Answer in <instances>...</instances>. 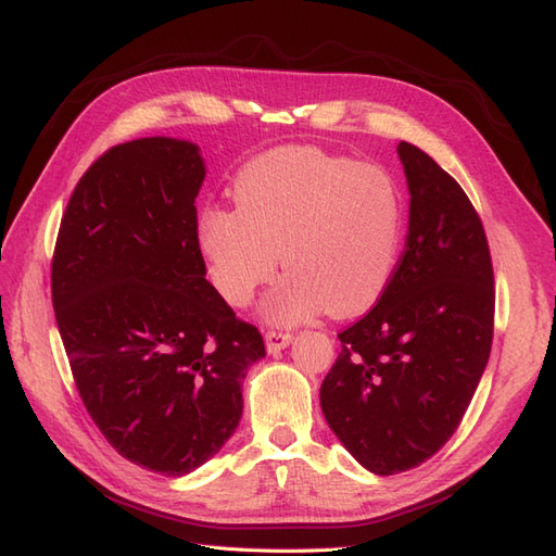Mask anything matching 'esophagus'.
<instances>
[{
  "mask_svg": "<svg viewBox=\"0 0 556 556\" xmlns=\"http://www.w3.org/2000/svg\"><path fill=\"white\" fill-rule=\"evenodd\" d=\"M291 339H293V334H291V332L267 330V332H265V346H267V351H270V353H277V351H281V349L289 346V344H291Z\"/></svg>",
  "mask_w": 556,
  "mask_h": 556,
  "instance_id": "obj_1",
  "label": "esophagus"
}]
</instances>
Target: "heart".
<instances>
[{"label":"heart","mask_w":556,"mask_h":556,"mask_svg":"<svg viewBox=\"0 0 556 556\" xmlns=\"http://www.w3.org/2000/svg\"><path fill=\"white\" fill-rule=\"evenodd\" d=\"M236 210L201 214L199 244L214 289L236 307L286 273L265 300L273 324L326 309L351 316L379 300L397 265L404 199L388 170L318 148L254 156L236 177Z\"/></svg>","instance_id":"1"}]
</instances>
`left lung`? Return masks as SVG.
I'll return each mask as SVG.
<instances>
[{
  "label": "left lung",
  "mask_w": 556,
  "mask_h": 556,
  "mask_svg": "<svg viewBox=\"0 0 556 556\" xmlns=\"http://www.w3.org/2000/svg\"><path fill=\"white\" fill-rule=\"evenodd\" d=\"M410 205L404 252L374 307L339 332L320 408L365 469L418 467L455 434L485 371L494 270L469 195L410 142L397 146Z\"/></svg>",
  "instance_id": "1"
}]
</instances>
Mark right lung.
Returning a JSON list of instances; mask_svg holds the SVG:
<instances>
[{"label": "right lung", "mask_w": 556, "mask_h": 556, "mask_svg": "<svg viewBox=\"0 0 556 556\" xmlns=\"http://www.w3.org/2000/svg\"><path fill=\"white\" fill-rule=\"evenodd\" d=\"M199 148L138 138L103 152L71 193L50 267L52 307L89 418L115 451L166 476L236 432L256 326L205 279Z\"/></svg>", "instance_id": "obj_1"}]
</instances>
